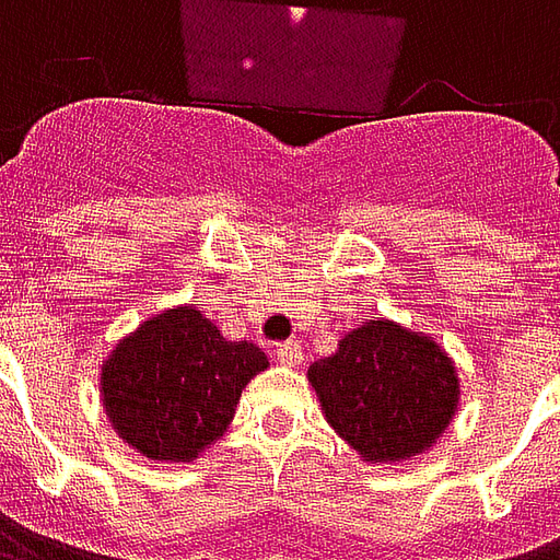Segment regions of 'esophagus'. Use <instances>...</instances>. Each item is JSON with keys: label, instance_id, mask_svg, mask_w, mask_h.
<instances>
[{"label": "esophagus", "instance_id": "1", "mask_svg": "<svg viewBox=\"0 0 560 560\" xmlns=\"http://www.w3.org/2000/svg\"><path fill=\"white\" fill-rule=\"evenodd\" d=\"M276 360H279L281 365H300L303 363V345L296 339H288L281 341V345H276Z\"/></svg>", "mask_w": 560, "mask_h": 560}]
</instances>
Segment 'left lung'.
I'll return each instance as SVG.
<instances>
[{
	"instance_id": "left-lung-1",
	"label": "left lung",
	"mask_w": 560,
	"mask_h": 560,
	"mask_svg": "<svg viewBox=\"0 0 560 560\" xmlns=\"http://www.w3.org/2000/svg\"><path fill=\"white\" fill-rule=\"evenodd\" d=\"M329 425L365 458L417 456L444 432L458 401L456 369L432 339L369 320L308 369Z\"/></svg>"
}]
</instances>
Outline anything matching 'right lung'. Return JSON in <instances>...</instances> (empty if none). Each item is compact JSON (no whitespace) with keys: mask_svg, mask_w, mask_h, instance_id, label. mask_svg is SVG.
Segmentation results:
<instances>
[{"mask_svg":"<svg viewBox=\"0 0 560 560\" xmlns=\"http://www.w3.org/2000/svg\"><path fill=\"white\" fill-rule=\"evenodd\" d=\"M252 341H228L195 305L143 320L104 363L107 417L149 458L188 462L212 444L245 384L267 369Z\"/></svg>","mask_w":560,"mask_h":560,"instance_id":"add662e5","label":"right lung"}]
</instances>
